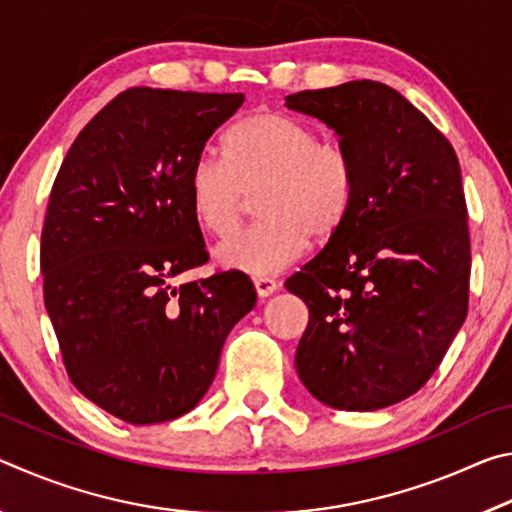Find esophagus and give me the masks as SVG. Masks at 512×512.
Here are the masks:
<instances>
[{
  "instance_id": "esophagus-1",
  "label": "esophagus",
  "mask_w": 512,
  "mask_h": 512,
  "mask_svg": "<svg viewBox=\"0 0 512 512\" xmlns=\"http://www.w3.org/2000/svg\"><path fill=\"white\" fill-rule=\"evenodd\" d=\"M253 284H255V291H257L259 298L271 296V293L277 289V282L271 280V277H257Z\"/></svg>"
}]
</instances>
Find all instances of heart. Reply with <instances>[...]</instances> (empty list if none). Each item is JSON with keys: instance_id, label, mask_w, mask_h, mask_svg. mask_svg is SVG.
<instances>
[{"instance_id": "heart-1", "label": "heart", "mask_w": 512, "mask_h": 512, "mask_svg": "<svg viewBox=\"0 0 512 512\" xmlns=\"http://www.w3.org/2000/svg\"><path fill=\"white\" fill-rule=\"evenodd\" d=\"M189 205L214 237H230L259 194L262 221L219 246L230 268L264 277L305 253L309 237L329 244L350 223L361 194V167L341 140H320L307 119L255 110L223 137V155L201 153L187 173Z\"/></svg>"}]
</instances>
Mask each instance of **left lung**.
<instances>
[{
  "mask_svg": "<svg viewBox=\"0 0 512 512\" xmlns=\"http://www.w3.org/2000/svg\"><path fill=\"white\" fill-rule=\"evenodd\" d=\"M339 133L361 167L350 223L293 273L309 323L296 370L339 411H377L427 384L470 302V228L454 146L377 81L287 97Z\"/></svg>",
  "mask_w": 512,
  "mask_h": 512,
  "instance_id": "8db88e82",
  "label": "left lung"
}]
</instances>
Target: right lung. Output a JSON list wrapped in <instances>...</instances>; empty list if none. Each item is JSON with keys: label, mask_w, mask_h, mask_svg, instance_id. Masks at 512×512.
Masks as SVG:
<instances>
[{"label": "right lung", "mask_w": 512, "mask_h": 512, "mask_svg": "<svg viewBox=\"0 0 512 512\" xmlns=\"http://www.w3.org/2000/svg\"><path fill=\"white\" fill-rule=\"evenodd\" d=\"M241 103L239 92H121L76 137L51 187L47 314L72 384L124 422L192 411L230 329L255 307L241 271L173 287L207 262L189 167Z\"/></svg>", "instance_id": "right-lung-1"}]
</instances>
